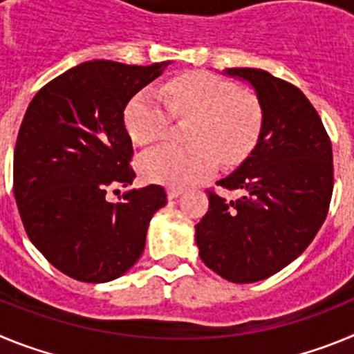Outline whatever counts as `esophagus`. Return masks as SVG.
<instances>
[{
  "mask_svg": "<svg viewBox=\"0 0 354 354\" xmlns=\"http://www.w3.org/2000/svg\"><path fill=\"white\" fill-rule=\"evenodd\" d=\"M167 195H168V198H170V200L179 198V196L183 195V189H179V187H168Z\"/></svg>",
  "mask_w": 354,
  "mask_h": 354,
  "instance_id": "obj_1",
  "label": "esophagus"
}]
</instances>
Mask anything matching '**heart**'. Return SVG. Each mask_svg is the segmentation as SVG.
Returning <instances> with one entry per match:
<instances>
[{
  "mask_svg": "<svg viewBox=\"0 0 354 354\" xmlns=\"http://www.w3.org/2000/svg\"><path fill=\"white\" fill-rule=\"evenodd\" d=\"M171 113L192 118L189 145H159L140 156L138 170L149 183L170 187L192 186L218 167L239 162L255 147L262 109L252 93L239 92L232 81L207 72H189L162 92L140 90L127 102L124 122L131 138L149 145L162 138Z\"/></svg>",
  "mask_w": 354,
  "mask_h": 354,
  "instance_id": "1",
  "label": "heart"
}]
</instances>
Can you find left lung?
Listing matches in <instances>:
<instances>
[{"instance_id": "obj_1", "label": "left lung", "mask_w": 354, "mask_h": 354, "mask_svg": "<svg viewBox=\"0 0 354 354\" xmlns=\"http://www.w3.org/2000/svg\"><path fill=\"white\" fill-rule=\"evenodd\" d=\"M255 90L262 127L248 158L218 180L236 202L209 192L195 225L200 259L234 283L264 280L298 259L324 223L333 192L326 129L305 93L262 68H225Z\"/></svg>"}]
</instances>
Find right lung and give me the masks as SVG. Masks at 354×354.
<instances>
[{
    "label": "right lung",
    "mask_w": 354,
    "mask_h": 354,
    "mask_svg": "<svg viewBox=\"0 0 354 354\" xmlns=\"http://www.w3.org/2000/svg\"><path fill=\"white\" fill-rule=\"evenodd\" d=\"M170 62H84L37 92L14 150V195L30 241L56 270L88 283L111 282L142 257L147 228L167 193L133 184V142L124 109Z\"/></svg>",
    "instance_id": "obj_1"
}]
</instances>
